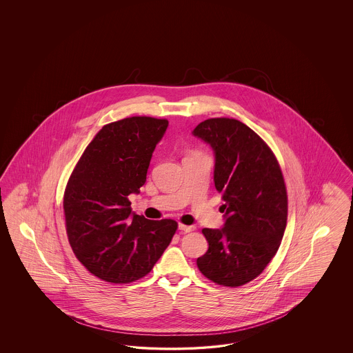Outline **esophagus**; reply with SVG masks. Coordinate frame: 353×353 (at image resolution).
Here are the masks:
<instances>
[{
    "label": "esophagus",
    "instance_id": "34e87169",
    "mask_svg": "<svg viewBox=\"0 0 353 353\" xmlns=\"http://www.w3.org/2000/svg\"><path fill=\"white\" fill-rule=\"evenodd\" d=\"M195 229V226H192V225H179V230H181L182 233H190Z\"/></svg>",
    "mask_w": 353,
    "mask_h": 353
}]
</instances>
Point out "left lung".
<instances>
[{
	"instance_id": "left-lung-1",
	"label": "left lung",
	"mask_w": 353,
	"mask_h": 353,
	"mask_svg": "<svg viewBox=\"0 0 353 353\" xmlns=\"http://www.w3.org/2000/svg\"><path fill=\"white\" fill-rule=\"evenodd\" d=\"M192 136L214 150V188L225 201L224 226L202 230L208 250L196 265L217 285L242 286L265 269L283 238V176L267 143L239 120H204Z\"/></svg>"
}]
</instances>
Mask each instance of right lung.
Returning a JSON list of instances; mask_svg holds the SVG:
<instances>
[{
    "mask_svg": "<svg viewBox=\"0 0 353 353\" xmlns=\"http://www.w3.org/2000/svg\"><path fill=\"white\" fill-rule=\"evenodd\" d=\"M168 120L133 117L107 124L86 146L64 192V216L76 257L96 277L129 283L145 277L171 243L177 223L148 220L128 195L146 182Z\"/></svg>",
    "mask_w": 353,
    "mask_h": 353,
    "instance_id": "1",
    "label": "right lung"
}]
</instances>
